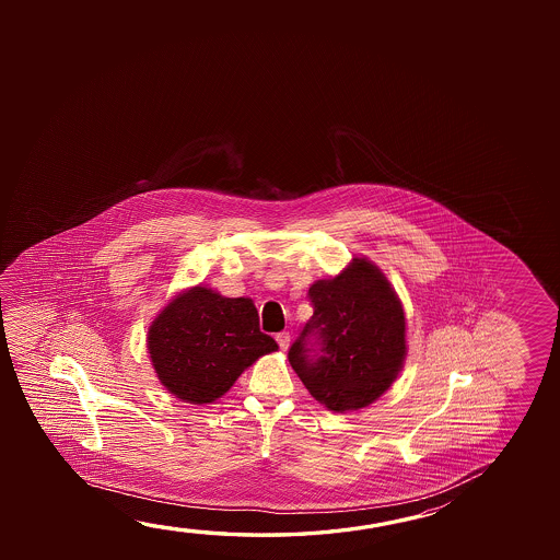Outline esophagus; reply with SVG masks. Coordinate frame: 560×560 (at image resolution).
I'll return each mask as SVG.
<instances>
[{
  "label": "esophagus",
  "mask_w": 560,
  "mask_h": 560,
  "mask_svg": "<svg viewBox=\"0 0 560 560\" xmlns=\"http://www.w3.org/2000/svg\"><path fill=\"white\" fill-rule=\"evenodd\" d=\"M277 343H279V348L287 351L289 349V343H291V334L289 331H279L276 336Z\"/></svg>",
  "instance_id": "1"
}]
</instances>
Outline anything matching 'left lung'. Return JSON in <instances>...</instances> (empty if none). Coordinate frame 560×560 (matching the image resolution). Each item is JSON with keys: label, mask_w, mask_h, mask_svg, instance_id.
I'll return each mask as SVG.
<instances>
[{"label": "left lung", "mask_w": 560, "mask_h": 560, "mask_svg": "<svg viewBox=\"0 0 560 560\" xmlns=\"http://www.w3.org/2000/svg\"><path fill=\"white\" fill-rule=\"evenodd\" d=\"M314 314L289 361L331 412L365 408L385 395L406 359V318L385 273L353 257L339 276L308 289Z\"/></svg>", "instance_id": "1"}]
</instances>
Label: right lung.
Listing matches in <instances>:
<instances>
[{
	"label": "right lung",
	"mask_w": 560,
	"mask_h": 560,
	"mask_svg": "<svg viewBox=\"0 0 560 560\" xmlns=\"http://www.w3.org/2000/svg\"><path fill=\"white\" fill-rule=\"evenodd\" d=\"M277 348L276 339L259 330L252 299H229L202 284L177 294L148 328V353L160 383L189 404L214 402Z\"/></svg>",
	"instance_id": "obj_1"
}]
</instances>
